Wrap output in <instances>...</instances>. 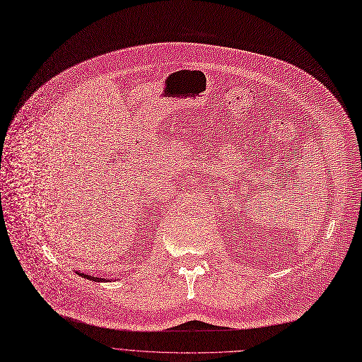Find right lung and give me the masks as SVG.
<instances>
[{"label":"right lung","mask_w":362,"mask_h":362,"mask_svg":"<svg viewBox=\"0 0 362 362\" xmlns=\"http://www.w3.org/2000/svg\"><path fill=\"white\" fill-rule=\"evenodd\" d=\"M79 275H82L84 278H88V280H93V281H105L104 278H97V276H91V275H87V274H79Z\"/></svg>","instance_id":"add662e5"}]
</instances>
